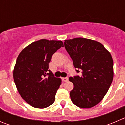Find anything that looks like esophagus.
Segmentation results:
<instances>
[{"label":"esophagus","mask_w":125,"mask_h":125,"mask_svg":"<svg viewBox=\"0 0 125 125\" xmlns=\"http://www.w3.org/2000/svg\"><path fill=\"white\" fill-rule=\"evenodd\" d=\"M62 80L64 82H66L68 81V77H66V78H62Z\"/></svg>","instance_id":"1"}]
</instances>
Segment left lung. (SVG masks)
Instances as JSON below:
<instances>
[{
	"label": "left lung",
	"mask_w": 125,
	"mask_h": 125,
	"mask_svg": "<svg viewBox=\"0 0 125 125\" xmlns=\"http://www.w3.org/2000/svg\"><path fill=\"white\" fill-rule=\"evenodd\" d=\"M64 47L81 76L69 78L74 88L70 97L75 105L90 108L106 95L113 78V61L110 53L101 43L78 37L64 41Z\"/></svg>",
	"instance_id": "obj_1"
}]
</instances>
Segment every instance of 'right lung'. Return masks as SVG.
Returning a JSON list of instances; mask_svg holds the SVG:
<instances>
[{
	"mask_svg": "<svg viewBox=\"0 0 125 125\" xmlns=\"http://www.w3.org/2000/svg\"><path fill=\"white\" fill-rule=\"evenodd\" d=\"M61 47V41L41 39L24 48L17 57L14 82L20 95L34 108H47L54 102L61 80L49 69V63Z\"/></svg>",
	"mask_w": 125,
	"mask_h": 125,
	"instance_id": "add662e5",
	"label": "right lung"
}]
</instances>
